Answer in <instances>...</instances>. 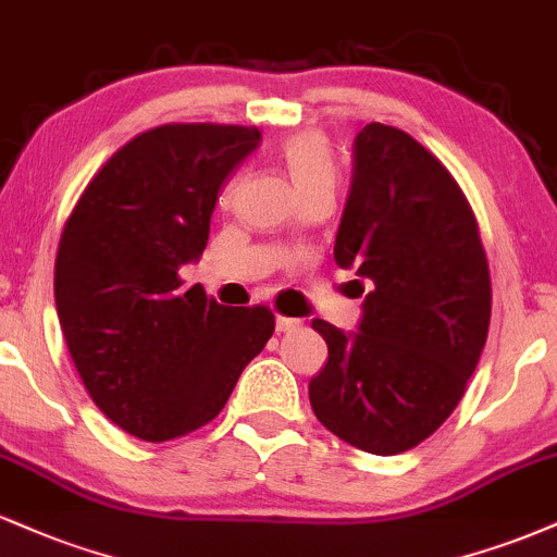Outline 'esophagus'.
I'll list each match as a JSON object with an SVG mask.
<instances>
[{
  "instance_id": "34e87169",
  "label": "esophagus",
  "mask_w": 557,
  "mask_h": 557,
  "mask_svg": "<svg viewBox=\"0 0 557 557\" xmlns=\"http://www.w3.org/2000/svg\"><path fill=\"white\" fill-rule=\"evenodd\" d=\"M299 329V320L297 318H286V315H278L276 318V331L278 333H286V331H294Z\"/></svg>"
}]
</instances>
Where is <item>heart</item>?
Here are the masks:
<instances>
[{"mask_svg": "<svg viewBox=\"0 0 557 557\" xmlns=\"http://www.w3.org/2000/svg\"><path fill=\"white\" fill-rule=\"evenodd\" d=\"M278 153L302 195L320 187L333 189V185H336V166H333L331 146L325 140V135L315 133V129L289 135L278 146ZM234 187H237V180L228 182L226 195H232Z\"/></svg>", "mask_w": 557, "mask_h": 557, "instance_id": "b5f03b06", "label": "heart"}]
</instances>
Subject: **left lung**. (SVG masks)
I'll use <instances>...</instances> for the list:
<instances>
[{
  "label": "left lung",
  "mask_w": 557,
  "mask_h": 557,
  "mask_svg": "<svg viewBox=\"0 0 557 557\" xmlns=\"http://www.w3.org/2000/svg\"><path fill=\"white\" fill-rule=\"evenodd\" d=\"M333 258L372 289L359 331L312 320L329 344L312 411L349 446L404 454L448 420L487 342L493 289L474 211L428 148L370 122Z\"/></svg>",
  "instance_id": "1"
}]
</instances>
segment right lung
<instances>
[{
	"label": "right lung",
	"mask_w": 557,
	"mask_h": 557,
	"mask_svg": "<svg viewBox=\"0 0 557 557\" xmlns=\"http://www.w3.org/2000/svg\"><path fill=\"white\" fill-rule=\"evenodd\" d=\"M258 143L242 124L140 133L62 228L54 299L70 357L96 407L140 441L211 422L276 329L268 307H224L180 278L206 250L221 185Z\"/></svg>",
	"instance_id": "1"
}]
</instances>
